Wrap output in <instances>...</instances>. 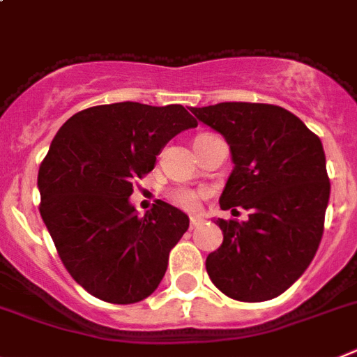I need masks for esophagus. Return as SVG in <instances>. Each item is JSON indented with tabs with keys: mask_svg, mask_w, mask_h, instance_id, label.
I'll list each match as a JSON object with an SVG mask.
<instances>
[{
	"mask_svg": "<svg viewBox=\"0 0 357 357\" xmlns=\"http://www.w3.org/2000/svg\"><path fill=\"white\" fill-rule=\"evenodd\" d=\"M202 222H204V218H202V216H199V215H193V216H191V218H190L191 227H199V225L202 224Z\"/></svg>",
	"mask_w": 357,
	"mask_h": 357,
	"instance_id": "34e87169",
	"label": "esophagus"
}]
</instances>
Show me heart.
<instances>
[{
	"label": "heart",
	"instance_id": "b5f03b06",
	"mask_svg": "<svg viewBox=\"0 0 357 357\" xmlns=\"http://www.w3.org/2000/svg\"><path fill=\"white\" fill-rule=\"evenodd\" d=\"M200 195L202 193H199V191L178 188V190H173L169 197H172V200L176 204V206H181V208L193 211V209H197V206H199Z\"/></svg>",
	"mask_w": 357,
	"mask_h": 357
}]
</instances>
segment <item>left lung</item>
<instances>
[{
  "instance_id": "left-lung-1",
  "label": "left lung",
  "mask_w": 357,
  "mask_h": 357,
  "mask_svg": "<svg viewBox=\"0 0 357 357\" xmlns=\"http://www.w3.org/2000/svg\"><path fill=\"white\" fill-rule=\"evenodd\" d=\"M191 112L229 146L234 166L220 208L251 213L243 222L216 220L224 242L206 260L209 278L233 300L280 296L321 242L331 195L324 144L280 106L220 102Z\"/></svg>"
}]
</instances>
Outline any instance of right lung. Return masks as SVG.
<instances>
[{
  "label": "right lung",
  "mask_w": 357,
  "mask_h": 357,
  "mask_svg": "<svg viewBox=\"0 0 357 357\" xmlns=\"http://www.w3.org/2000/svg\"><path fill=\"white\" fill-rule=\"evenodd\" d=\"M197 121L181 105L115 102L72 115L41 162V218L72 278L109 303L148 298L167 269L190 216L157 200L139 216L133 182L164 146Z\"/></svg>",
  "instance_id": "1"
}]
</instances>
